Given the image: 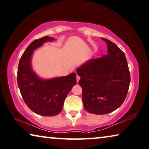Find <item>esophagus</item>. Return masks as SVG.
Listing matches in <instances>:
<instances>
[{
	"label": "esophagus",
	"mask_w": 149,
	"mask_h": 149,
	"mask_svg": "<svg viewBox=\"0 0 149 149\" xmlns=\"http://www.w3.org/2000/svg\"><path fill=\"white\" fill-rule=\"evenodd\" d=\"M80 78H81V77H80L79 75H77V82H79V81L80 80Z\"/></svg>",
	"instance_id": "34e87169"
}]
</instances>
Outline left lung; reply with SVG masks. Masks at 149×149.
I'll use <instances>...</instances> for the list:
<instances>
[{
	"instance_id": "8db88e82",
	"label": "left lung",
	"mask_w": 149,
	"mask_h": 149,
	"mask_svg": "<svg viewBox=\"0 0 149 149\" xmlns=\"http://www.w3.org/2000/svg\"><path fill=\"white\" fill-rule=\"evenodd\" d=\"M108 53L93 58L77 70L82 89L84 108L89 113L104 114L125 101L129 88L130 72L125 54L114 43L101 38Z\"/></svg>"
}]
</instances>
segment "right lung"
I'll return each mask as SVG.
<instances>
[{
	"label": "right lung",
	"mask_w": 149,
	"mask_h": 149,
	"mask_svg": "<svg viewBox=\"0 0 149 149\" xmlns=\"http://www.w3.org/2000/svg\"><path fill=\"white\" fill-rule=\"evenodd\" d=\"M53 40L46 36L32 42L20 59L17 71L18 86L25 104L36 114L47 116L61 113L66 97L77 84L75 72L45 81L39 79L32 70L33 51L47 41Z\"/></svg>",
	"instance_id": "add662e5"
}]
</instances>
